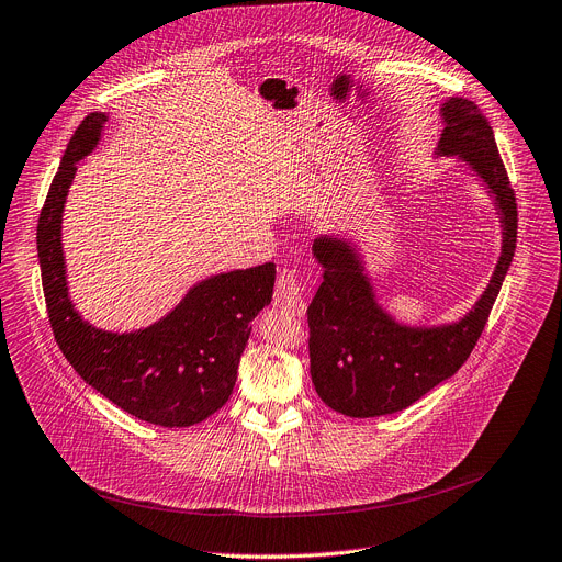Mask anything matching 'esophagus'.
Masks as SVG:
<instances>
[{
    "label": "esophagus",
    "mask_w": 562,
    "mask_h": 562,
    "mask_svg": "<svg viewBox=\"0 0 562 562\" xmlns=\"http://www.w3.org/2000/svg\"><path fill=\"white\" fill-rule=\"evenodd\" d=\"M274 304L283 311H288L294 317H304L306 315V296L301 292V285L292 272H283L277 281V292H274Z\"/></svg>",
    "instance_id": "obj_1"
}]
</instances>
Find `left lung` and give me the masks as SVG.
<instances>
[{"label": "left lung", "instance_id": "1", "mask_svg": "<svg viewBox=\"0 0 562 562\" xmlns=\"http://www.w3.org/2000/svg\"><path fill=\"white\" fill-rule=\"evenodd\" d=\"M439 114L443 133L431 157H454L482 182L499 218V258L488 285L459 319L407 324L378 301L353 236L326 232L313 240L324 281L308 306L311 375L319 398L344 416L401 412L452 378L477 344L513 261L517 206L493 127L465 99H446Z\"/></svg>", "mask_w": 562, "mask_h": 562}]
</instances>
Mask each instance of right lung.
<instances>
[{
  "mask_svg": "<svg viewBox=\"0 0 562 562\" xmlns=\"http://www.w3.org/2000/svg\"><path fill=\"white\" fill-rule=\"evenodd\" d=\"M92 112L74 133L37 221V258L58 347L92 390L139 420L189 427L232 396L251 322L270 306L277 270L266 263L195 281L157 322L105 330L76 311L63 249V215L76 164L97 150L108 123Z\"/></svg>",
  "mask_w": 562,
  "mask_h": 562,
  "instance_id": "add662e5",
  "label": "right lung"
}]
</instances>
